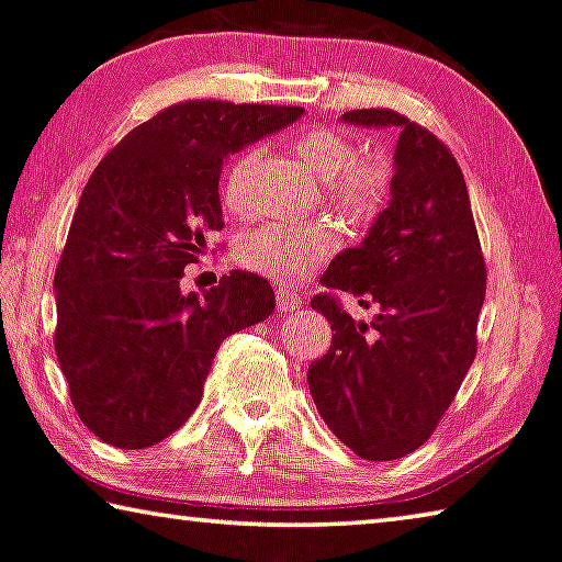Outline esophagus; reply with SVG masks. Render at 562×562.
Returning <instances> with one entry per match:
<instances>
[{
  "label": "esophagus",
  "mask_w": 562,
  "mask_h": 562,
  "mask_svg": "<svg viewBox=\"0 0 562 562\" xmlns=\"http://www.w3.org/2000/svg\"><path fill=\"white\" fill-rule=\"evenodd\" d=\"M274 300H278L280 313H288V310H295L297 305H303V297L292 290H278L274 292Z\"/></svg>",
  "instance_id": "1"
}]
</instances>
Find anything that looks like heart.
<instances>
[{
    "label": "heart",
    "mask_w": 562,
    "mask_h": 562,
    "mask_svg": "<svg viewBox=\"0 0 562 562\" xmlns=\"http://www.w3.org/2000/svg\"><path fill=\"white\" fill-rule=\"evenodd\" d=\"M290 154L297 164L325 183L323 201L333 214L353 227H366L383 212L391 189L389 158L371 150L356 154L348 133L333 125H307L290 140ZM257 164V150H245L222 179V199L232 214L247 216L252 212L249 179ZM340 239L330 224H267L247 232L237 241V259L241 267L280 284H300L317 272L335 255Z\"/></svg>",
    "instance_id": "1"
}]
</instances>
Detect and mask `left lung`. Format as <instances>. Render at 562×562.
<instances>
[{
  "label": "left lung",
  "mask_w": 562,
  "mask_h": 562,
  "mask_svg": "<svg viewBox=\"0 0 562 562\" xmlns=\"http://www.w3.org/2000/svg\"><path fill=\"white\" fill-rule=\"evenodd\" d=\"M342 121L401 128L391 204L363 245L340 252L321 278L379 315L358 323L333 292L310 300L335 333L307 383L335 437L368 462H391L431 437L462 386L476 356L487 267L447 144L389 108L348 111Z\"/></svg>",
  "instance_id": "obj_1"
}]
</instances>
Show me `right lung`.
Masks as SVG:
<instances>
[{
  "mask_svg": "<svg viewBox=\"0 0 562 562\" xmlns=\"http://www.w3.org/2000/svg\"><path fill=\"white\" fill-rule=\"evenodd\" d=\"M305 108L183 100L125 136L90 176L55 270V353L80 422L146 449L199 406L222 340L274 310L270 282L232 270L183 295V267L220 232L232 154Z\"/></svg>",
  "mask_w": 562,
  "mask_h": 562,
  "instance_id": "1",
  "label": "right lung"
}]
</instances>
